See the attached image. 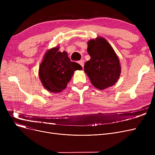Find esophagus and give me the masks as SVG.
Listing matches in <instances>:
<instances>
[{"label": "esophagus", "instance_id": "1", "mask_svg": "<svg viewBox=\"0 0 155 155\" xmlns=\"http://www.w3.org/2000/svg\"><path fill=\"white\" fill-rule=\"evenodd\" d=\"M78 63L81 65V66H82V67H84V61L83 60H80L79 61H78Z\"/></svg>", "mask_w": 155, "mask_h": 155}]
</instances>
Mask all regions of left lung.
<instances>
[{
	"label": "left lung",
	"instance_id": "1",
	"mask_svg": "<svg viewBox=\"0 0 155 155\" xmlns=\"http://www.w3.org/2000/svg\"><path fill=\"white\" fill-rule=\"evenodd\" d=\"M91 60L85 62L84 71L92 84L99 90L114 85L120 74L119 58L110 44L103 38L88 42Z\"/></svg>",
	"mask_w": 155,
	"mask_h": 155
}]
</instances>
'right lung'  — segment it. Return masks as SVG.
Here are the masks:
<instances>
[{"mask_svg":"<svg viewBox=\"0 0 155 155\" xmlns=\"http://www.w3.org/2000/svg\"><path fill=\"white\" fill-rule=\"evenodd\" d=\"M54 48L46 53L40 64L39 76L48 91L60 92L67 87L74 71L82 70L78 63L70 61L67 53Z\"/></svg>","mask_w":155,"mask_h":155,"instance_id":"1","label":"right lung"}]
</instances>
